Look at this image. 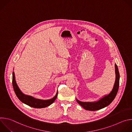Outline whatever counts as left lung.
Listing matches in <instances>:
<instances>
[{
	"mask_svg": "<svg viewBox=\"0 0 132 132\" xmlns=\"http://www.w3.org/2000/svg\"><path fill=\"white\" fill-rule=\"evenodd\" d=\"M115 82L112 91L108 95H105L104 97L101 98L98 101L94 102H82L76 99L78 104L80 105L85 110L90 111L98 110L108 106L114 99L119 89L120 74L118 66L116 64H115Z\"/></svg>",
	"mask_w": 132,
	"mask_h": 132,
	"instance_id": "left-lung-1",
	"label": "left lung"
}]
</instances>
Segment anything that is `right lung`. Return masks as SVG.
<instances>
[{
    "mask_svg": "<svg viewBox=\"0 0 132 132\" xmlns=\"http://www.w3.org/2000/svg\"><path fill=\"white\" fill-rule=\"evenodd\" d=\"M12 85L15 93L18 98L22 103L33 108H42L48 107L55 101L57 96V92L55 96L53 98L48 100H39L29 95H25L21 92L16 84V82L15 81L14 72L13 71L12 73Z\"/></svg>",
    "mask_w": 132,
    "mask_h": 132,
    "instance_id": "right-lung-1",
    "label": "right lung"
}]
</instances>
